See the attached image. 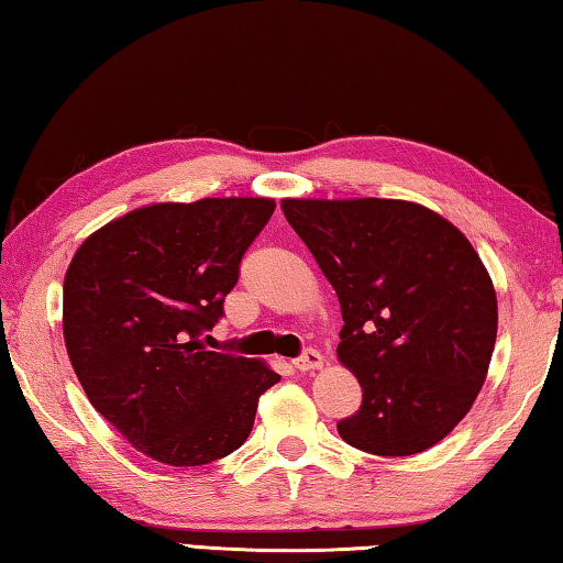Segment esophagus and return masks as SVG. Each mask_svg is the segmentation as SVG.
<instances>
[{
    "label": "esophagus",
    "mask_w": 563,
    "mask_h": 563,
    "mask_svg": "<svg viewBox=\"0 0 563 563\" xmlns=\"http://www.w3.org/2000/svg\"><path fill=\"white\" fill-rule=\"evenodd\" d=\"M292 365L300 369V373H310V369L322 367V355L318 350H305L298 360H292Z\"/></svg>",
    "instance_id": "esophagus-1"
}]
</instances>
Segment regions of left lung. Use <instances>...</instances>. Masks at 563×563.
<instances>
[{
    "label": "left lung",
    "mask_w": 563,
    "mask_h": 563,
    "mask_svg": "<svg viewBox=\"0 0 563 563\" xmlns=\"http://www.w3.org/2000/svg\"><path fill=\"white\" fill-rule=\"evenodd\" d=\"M283 213L338 292V357L362 405L347 444L409 456L444 440L487 379L497 292L460 228L395 198H285Z\"/></svg>",
    "instance_id": "left-lung-1"
}]
</instances>
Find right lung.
Instances as JSON below:
<instances>
[{
    "instance_id": "obj_1",
    "label": "right lung",
    "mask_w": 563,
    "mask_h": 563,
    "mask_svg": "<svg viewBox=\"0 0 563 563\" xmlns=\"http://www.w3.org/2000/svg\"><path fill=\"white\" fill-rule=\"evenodd\" d=\"M273 198L136 208L99 228L64 278V342L93 409L131 446L170 466L238 450L280 375L206 350Z\"/></svg>"
}]
</instances>
